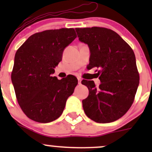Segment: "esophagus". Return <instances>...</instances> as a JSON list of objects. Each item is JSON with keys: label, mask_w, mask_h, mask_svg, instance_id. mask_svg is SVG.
Masks as SVG:
<instances>
[{"label": "esophagus", "mask_w": 152, "mask_h": 152, "mask_svg": "<svg viewBox=\"0 0 152 152\" xmlns=\"http://www.w3.org/2000/svg\"><path fill=\"white\" fill-rule=\"evenodd\" d=\"M81 77H78V83H81Z\"/></svg>", "instance_id": "1"}]
</instances>
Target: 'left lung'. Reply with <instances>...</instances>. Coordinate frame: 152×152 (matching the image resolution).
<instances>
[{"instance_id":"1","label":"left lung","mask_w":152,"mask_h":152,"mask_svg":"<svg viewBox=\"0 0 152 152\" xmlns=\"http://www.w3.org/2000/svg\"><path fill=\"white\" fill-rule=\"evenodd\" d=\"M78 39L91 50L88 70L97 68L102 83L83 80L89 94L82 101L88 118L109 123L123 116L134 101L139 83L134 53L129 45L114 31L103 27L76 28Z\"/></svg>"}]
</instances>
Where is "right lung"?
I'll list each match as a JSON object with an SVG mask.
<instances>
[{
    "mask_svg": "<svg viewBox=\"0 0 152 152\" xmlns=\"http://www.w3.org/2000/svg\"><path fill=\"white\" fill-rule=\"evenodd\" d=\"M76 37L74 28L43 31L31 36L17 50L12 83L19 106L33 121L57 119L74 93L78 84L74 76L59 80L51 74L62 60L64 48Z\"/></svg>",
    "mask_w": 152,
    "mask_h": 152,
    "instance_id": "1",
    "label": "right lung"
}]
</instances>
